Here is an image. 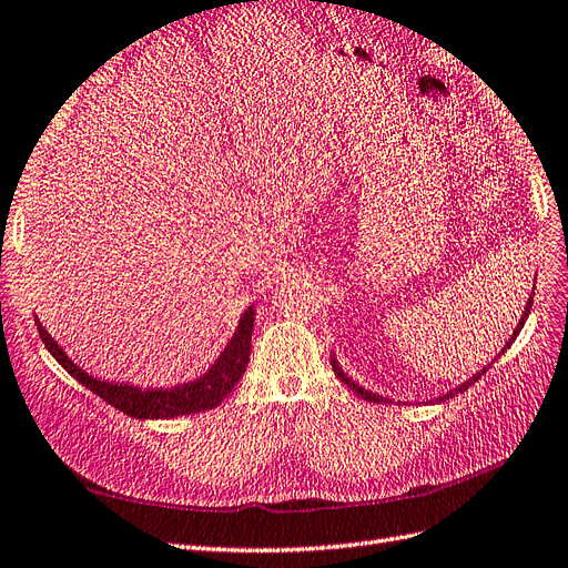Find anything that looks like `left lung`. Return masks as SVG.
I'll use <instances>...</instances> for the list:
<instances>
[{"instance_id":"1","label":"left lung","mask_w":568,"mask_h":568,"mask_svg":"<svg viewBox=\"0 0 568 568\" xmlns=\"http://www.w3.org/2000/svg\"><path fill=\"white\" fill-rule=\"evenodd\" d=\"M531 303H534V296L529 298V303H527V310H525V314H521V320H519V324H517V328L513 331V337H510V343H506V347L504 349H508L513 343H515V337L519 335V331H521V326H525V322H527V316H529V312H531ZM504 349H501V354H504ZM331 363H333V373L339 377V379H343L345 384H347V387L356 394V396H361L363 400H371V403H387V398H382V396H377V394H373V392H368V389H363V387H358V384L356 382H352L345 373H343V368H339L337 366V361H335V356H331ZM483 373H487V368H483L480 373H475L470 379H466L464 384H459V387L457 389H452V392H447L445 396H440L438 400H449L452 396H455V394H462V392H466L468 387H470V384H475V382H478L480 377H483Z\"/></svg>"}]
</instances>
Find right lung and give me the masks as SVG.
Wrapping results in <instances>:
<instances>
[{
	"mask_svg": "<svg viewBox=\"0 0 568 568\" xmlns=\"http://www.w3.org/2000/svg\"><path fill=\"white\" fill-rule=\"evenodd\" d=\"M41 343L53 354V358L60 366L77 377L85 389L98 394L102 400L116 407V410L138 417V419H168V417H181L193 413H205L216 407L225 396H229L235 384L242 379L248 354H252V328H254V307H248L237 324L235 335L225 349L214 361V366L200 375L193 382L176 384L170 389H140L130 387V384H116V382H102L93 375L83 373L77 368V363L62 352V347L47 333L39 320H34Z\"/></svg>",
	"mask_w": 568,
	"mask_h": 568,
	"instance_id": "right-lung-1",
	"label": "right lung"
}]
</instances>
